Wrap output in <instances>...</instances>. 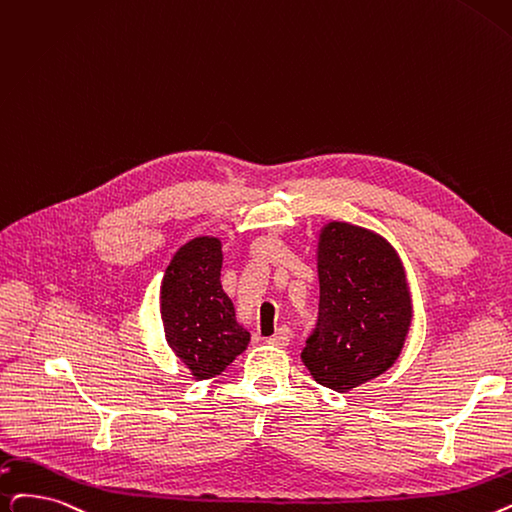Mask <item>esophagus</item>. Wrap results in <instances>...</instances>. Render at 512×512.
Masks as SVG:
<instances>
[{"instance_id": "obj_1", "label": "esophagus", "mask_w": 512, "mask_h": 512, "mask_svg": "<svg viewBox=\"0 0 512 512\" xmlns=\"http://www.w3.org/2000/svg\"><path fill=\"white\" fill-rule=\"evenodd\" d=\"M268 343H270V345H274V347H286L288 343H291V330H288L286 326L278 328V332H276L274 337H270V339H268Z\"/></svg>"}]
</instances>
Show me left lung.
Segmentation results:
<instances>
[{
	"mask_svg": "<svg viewBox=\"0 0 512 512\" xmlns=\"http://www.w3.org/2000/svg\"><path fill=\"white\" fill-rule=\"evenodd\" d=\"M320 307L301 360L332 391H351L397 360L410 326L399 257L381 236L332 221L320 236Z\"/></svg>",
	"mask_w": 512,
	"mask_h": 512,
	"instance_id": "8db88e82",
	"label": "left lung"
}]
</instances>
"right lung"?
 I'll use <instances>...</instances> for the list:
<instances>
[{"instance_id": "add662e5", "label": "right lung", "mask_w": 512, "mask_h": 512, "mask_svg": "<svg viewBox=\"0 0 512 512\" xmlns=\"http://www.w3.org/2000/svg\"><path fill=\"white\" fill-rule=\"evenodd\" d=\"M219 272V240L194 238L175 253L163 278L165 337L196 379L219 374L249 343V332L236 324L234 305L221 291Z\"/></svg>"}]
</instances>
